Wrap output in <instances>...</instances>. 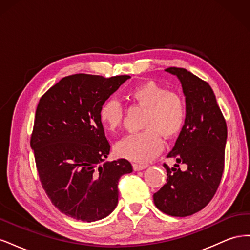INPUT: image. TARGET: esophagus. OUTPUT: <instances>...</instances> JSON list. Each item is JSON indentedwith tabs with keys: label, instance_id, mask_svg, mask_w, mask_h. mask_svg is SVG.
I'll return each mask as SVG.
<instances>
[{
	"label": "esophagus",
	"instance_id": "1",
	"mask_svg": "<svg viewBox=\"0 0 250 250\" xmlns=\"http://www.w3.org/2000/svg\"><path fill=\"white\" fill-rule=\"evenodd\" d=\"M148 167L147 164H133V170L134 171H141L146 169Z\"/></svg>",
	"mask_w": 250,
	"mask_h": 250
}]
</instances>
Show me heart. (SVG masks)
Segmentation results:
<instances>
[{"label": "heart", "instance_id": "obj_1", "mask_svg": "<svg viewBox=\"0 0 250 250\" xmlns=\"http://www.w3.org/2000/svg\"><path fill=\"white\" fill-rule=\"evenodd\" d=\"M127 97L142 107H146L142 127L145 129L127 135L116 145L120 156L138 163H146L161 152L164 141L176 138L187 122L188 108L184 97L152 80L131 87ZM123 108L119 101H104L99 110V119L105 129L119 130L123 123Z\"/></svg>", "mask_w": 250, "mask_h": 250}]
</instances>
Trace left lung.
Masks as SVG:
<instances>
[{
	"instance_id": "left-lung-1",
	"label": "left lung",
	"mask_w": 250,
	"mask_h": 250,
	"mask_svg": "<svg viewBox=\"0 0 250 250\" xmlns=\"http://www.w3.org/2000/svg\"><path fill=\"white\" fill-rule=\"evenodd\" d=\"M181 82L188 108L187 122L168 157L167 184L153 195L156 208L173 217L191 216L206 208L215 196L224 170L228 126L207 81L183 67H168ZM179 163L187 169L181 171Z\"/></svg>"
}]
</instances>
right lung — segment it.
Instances as JSON below:
<instances>
[{"instance_id":"add662e5","label":"right lung","mask_w":250,"mask_h":250,"mask_svg":"<svg viewBox=\"0 0 250 250\" xmlns=\"http://www.w3.org/2000/svg\"><path fill=\"white\" fill-rule=\"evenodd\" d=\"M129 78L74 74L40 99L30 145L42 188L66 216L92 222L117 207L119 179L132 166L125 158L104 163L110 145L99 110Z\"/></svg>"}]
</instances>
